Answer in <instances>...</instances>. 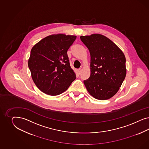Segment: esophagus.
<instances>
[{
  "label": "esophagus",
  "instance_id": "esophagus-1",
  "mask_svg": "<svg viewBox=\"0 0 149 149\" xmlns=\"http://www.w3.org/2000/svg\"><path fill=\"white\" fill-rule=\"evenodd\" d=\"M81 70H81V68H79V69H78L77 71H78V73H79V74H81Z\"/></svg>",
  "mask_w": 149,
  "mask_h": 149
}]
</instances>
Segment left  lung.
<instances>
[{
  "label": "left lung",
  "mask_w": 149,
  "mask_h": 149,
  "mask_svg": "<svg viewBox=\"0 0 149 149\" xmlns=\"http://www.w3.org/2000/svg\"><path fill=\"white\" fill-rule=\"evenodd\" d=\"M90 51L91 75L84 81L87 90L95 99L107 100L115 95L126 75L125 56L113 41L95 34L81 36Z\"/></svg>",
  "instance_id": "left-lung-1"
}]
</instances>
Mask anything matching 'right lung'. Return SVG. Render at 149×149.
Masks as SVG:
<instances>
[{"mask_svg":"<svg viewBox=\"0 0 149 149\" xmlns=\"http://www.w3.org/2000/svg\"><path fill=\"white\" fill-rule=\"evenodd\" d=\"M76 38L74 36L52 35L33 47L28 67L34 82L45 94L60 95L76 79L67 54V51Z\"/></svg>","mask_w":149,"mask_h":149,"instance_id":"1","label":"right lung"}]
</instances>
